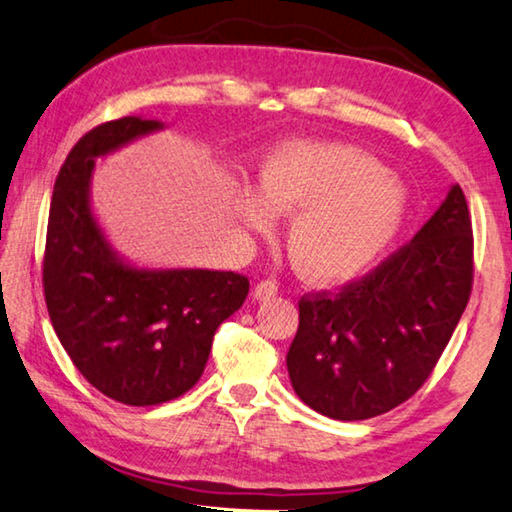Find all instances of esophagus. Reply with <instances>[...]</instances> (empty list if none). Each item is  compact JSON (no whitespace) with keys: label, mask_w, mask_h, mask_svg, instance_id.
<instances>
[{"label":"esophagus","mask_w":512,"mask_h":512,"mask_svg":"<svg viewBox=\"0 0 512 512\" xmlns=\"http://www.w3.org/2000/svg\"><path fill=\"white\" fill-rule=\"evenodd\" d=\"M276 292H279V283H276L274 279H263V281L256 286L254 297H256V299H270V297L276 295Z\"/></svg>","instance_id":"obj_1"}]
</instances>
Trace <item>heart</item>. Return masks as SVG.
<instances>
[{
  "label": "heart",
  "mask_w": 512,
  "mask_h": 512,
  "mask_svg": "<svg viewBox=\"0 0 512 512\" xmlns=\"http://www.w3.org/2000/svg\"><path fill=\"white\" fill-rule=\"evenodd\" d=\"M261 195L242 190L236 213L267 231L274 215L292 217L288 249L297 270L317 283L365 270L395 238L404 195L370 154L329 142H295L261 167Z\"/></svg>",
  "instance_id": "b5f03b06"
}]
</instances>
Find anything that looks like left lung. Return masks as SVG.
Masks as SVG:
<instances>
[{
  "instance_id": "8db88e82",
  "label": "left lung",
  "mask_w": 512,
  "mask_h": 512,
  "mask_svg": "<svg viewBox=\"0 0 512 512\" xmlns=\"http://www.w3.org/2000/svg\"><path fill=\"white\" fill-rule=\"evenodd\" d=\"M474 283L472 215L460 186L417 236L338 290L299 299L286 356L292 388L333 420H370L429 379Z\"/></svg>"
}]
</instances>
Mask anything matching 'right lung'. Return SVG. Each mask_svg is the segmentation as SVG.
<instances>
[{
    "instance_id": "right-lung-1",
    "label": "right lung",
    "mask_w": 512,
    "mask_h": 512,
    "mask_svg": "<svg viewBox=\"0 0 512 512\" xmlns=\"http://www.w3.org/2000/svg\"><path fill=\"white\" fill-rule=\"evenodd\" d=\"M158 127L120 117L90 129L61 165L47 220L49 320L83 379L127 406L186 395L204 372L217 326L249 292V279L236 272L133 270L111 254L92 220L95 158Z\"/></svg>"
}]
</instances>
